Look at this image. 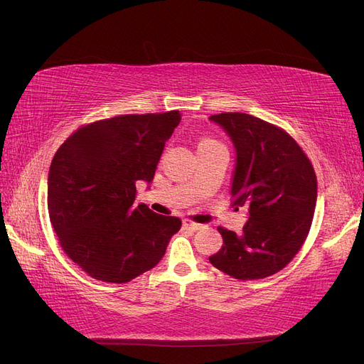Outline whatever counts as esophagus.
I'll return each instance as SVG.
<instances>
[{
    "label": "esophagus",
    "mask_w": 364,
    "mask_h": 364,
    "mask_svg": "<svg viewBox=\"0 0 364 364\" xmlns=\"http://www.w3.org/2000/svg\"><path fill=\"white\" fill-rule=\"evenodd\" d=\"M183 226L189 228V230H193V231H198V230H200V228H203V225L195 223V222H192V220H189V219H184V220H183Z\"/></svg>",
    "instance_id": "obj_1"
}]
</instances>
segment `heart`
I'll return each instance as SVG.
<instances>
[{
	"instance_id": "1",
	"label": "heart",
	"mask_w": 364,
	"mask_h": 364,
	"mask_svg": "<svg viewBox=\"0 0 364 364\" xmlns=\"http://www.w3.org/2000/svg\"><path fill=\"white\" fill-rule=\"evenodd\" d=\"M216 141H213V139H203L199 142V145H208V144H214Z\"/></svg>"
}]
</instances>
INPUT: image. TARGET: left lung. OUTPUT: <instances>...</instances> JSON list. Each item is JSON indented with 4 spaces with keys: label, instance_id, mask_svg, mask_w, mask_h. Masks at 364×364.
Masks as SVG:
<instances>
[{
    "label": "left lung",
    "instance_id": "8db88e82",
    "mask_svg": "<svg viewBox=\"0 0 364 364\" xmlns=\"http://www.w3.org/2000/svg\"><path fill=\"white\" fill-rule=\"evenodd\" d=\"M235 148L231 196L249 208L243 232L218 228L222 249L210 262L240 280L264 279L287 267L301 249L316 205V175L289 134L241 112L211 115Z\"/></svg>",
    "mask_w": 364,
    "mask_h": 364
}]
</instances>
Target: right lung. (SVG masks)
I'll return each instance as SVG.
<instances>
[{"label":"right lung","instance_id":"obj_1","mask_svg":"<svg viewBox=\"0 0 364 364\" xmlns=\"http://www.w3.org/2000/svg\"><path fill=\"white\" fill-rule=\"evenodd\" d=\"M178 111L119 115L77 129L52 159L48 210L60 245L102 282L126 284L164 258L181 220L134 204L150 184Z\"/></svg>","mask_w":364,"mask_h":364}]
</instances>
